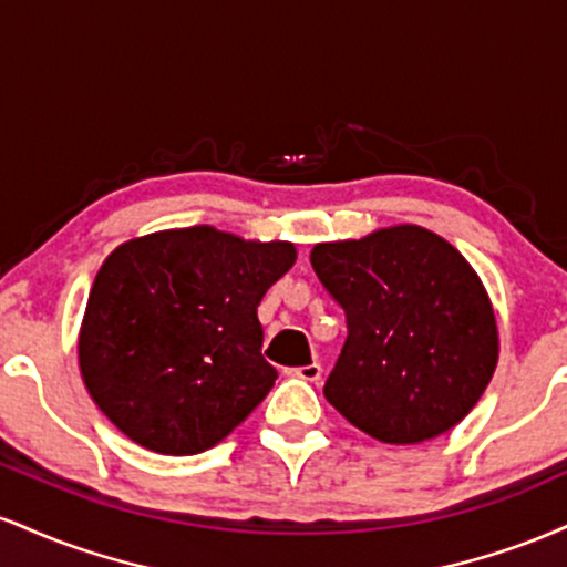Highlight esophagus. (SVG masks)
Here are the masks:
<instances>
[{
	"mask_svg": "<svg viewBox=\"0 0 567 567\" xmlns=\"http://www.w3.org/2000/svg\"><path fill=\"white\" fill-rule=\"evenodd\" d=\"M292 375H296V379H303V381H320V375H322V365L320 362H311V365H301V368H296V370H290Z\"/></svg>",
	"mask_w": 567,
	"mask_h": 567,
	"instance_id": "esophagus-1",
	"label": "esophagus"
}]
</instances>
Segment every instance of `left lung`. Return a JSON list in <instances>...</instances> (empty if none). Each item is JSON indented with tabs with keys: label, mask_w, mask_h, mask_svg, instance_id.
<instances>
[{
	"label": "left lung",
	"mask_w": 567,
	"mask_h": 567,
	"mask_svg": "<svg viewBox=\"0 0 567 567\" xmlns=\"http://www.w3.org/2000/svg\"><path fill=\"white\" fill-rule=\"evenodd\" d=\"M347 311V343L324 396L349 424L415 445L477 405L498 365V324L483 279L440 234L415 224L311 250Z\"/></svg>",
	"instance_id": "1"
}]
</instances>
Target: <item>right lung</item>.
I'll return each mask as SVG.
<instances>
[{"instance_id":"right-lung-1","label":"right lung","mask_w":567,"mask_h":567,"mask_svg":"<svg viewBox=\"0 0 567 567\" xmlns=\"http://www.w3.org/2000/svg\"><path fill=\"white\" fill-rule=\"evenodd\" d=\"M292 264V243L216 226L122 243L97 269L76 343L101 413L162 455L229 437L275 386L258 303Z\"/></svg>"}]
</instances>
